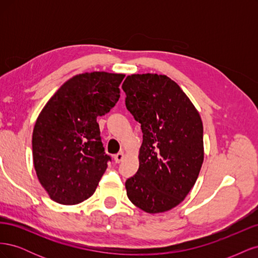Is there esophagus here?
Listing matches in <instances>:
<instances>
[{"label":"esophagus","mask_w":258,"mask_h":258,"mask_svg":"<svg viewBox=\"0 0 258 258\" xmlns=\"http://www.w3.org/2000/svg\"><path fill=\"white\" fill-rule=\"evenodd\" d=\"M123 157H124V154H123V152H120V153L116 154V155L114 156V159H115V161H116L117 163H119V162H121V161H122Z\"/></svg>","instance_id":"34e87169"}]
</instances>
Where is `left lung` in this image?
I'll return each mask as SVG.
<instances>
[{
	"label": "left lung",
	"instance_id": "1",
	"mask_svg": "<svg viewBox=\"0 0 258 258\" xmlns=\"http://www.w3.org/2000/svg\"><path fill=\"white\" fill-rule=\"evenodd\" d=\"M127 110L141 123L137 173L127 196L147 213H161L185 199L204 162L201 117L181 87L166 75L132 74L121 86Z\"/></svg>",
	"mask_w": 258,
	"mask_h": 258
}]
</instances>
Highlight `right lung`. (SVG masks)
I'll list each match as a JSON object with an SVG mask.
<instances>
[{"instance_id":"add662e5","label":"right lung","mask_w":258,"mask_h":258,"mask_svg":"<svg viewBox=\"0 0 258 258\" xmlns=\"http://www.w3.org/2000/svg\"><path fill=\"white\" fill-rule=\"evenodd\" d=\"M123 74L92 72L66 82L38 115L32 136L38 181L61 205L81 204L95 192L111 157L101 141L99 116L118 101Z\"/></svg>"}]
</instances>
